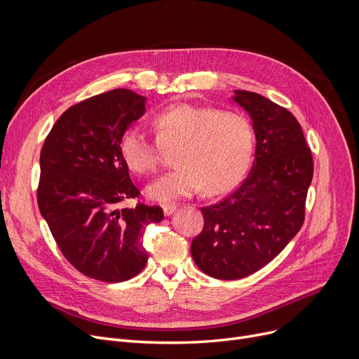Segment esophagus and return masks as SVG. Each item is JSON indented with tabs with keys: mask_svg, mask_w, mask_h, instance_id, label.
<instances>
[{
	"mask_svg": "<svg viewBox=\"0 0 359 359\" xmlns=\"http://www.w3.org/2000/svg\"><path fill=\"white\" fill-rule=\"evenodd\" d=\"M176 210H177V205H163V212L165 217H170L172 214H175Z\"/></svg>",
	"mask_w": 359,
	"mask_h": 359,
	"instance_id": "esophagus-1",
	"label": "esophagus"
}]
</instances>
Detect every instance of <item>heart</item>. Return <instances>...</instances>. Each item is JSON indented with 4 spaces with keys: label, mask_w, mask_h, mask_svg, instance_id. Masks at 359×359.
Listing matches in <instances>:
<instances>
[{
    "label": "heart",
    "mask_w": 359,
    "mask_h": 359,
    "mask_svg": "<svg viewBox=\"0 0 359 359\" xmlns=\"http://www.w3.org/2000/svg\"><path fill=\"white\" fill-rule=\"evenodd\" d=\"M157 139L142 128H129L121 141V153L135 173L158 165L163 148L179 145L173 172L161 175L145 187L156 202H172L201 192L218 194L233 186L248 168L252 156V129L236 111L180 103L154 118Z\"/></svg>",
    "instance_id": "b5f03b06"
}]
</instances>
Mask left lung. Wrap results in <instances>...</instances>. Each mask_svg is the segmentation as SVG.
I'll list each match as a JSON object with an SVG mask.
<instances>
[{
  "label": "left lung",
  "instance_id": "left-lung-1",
  "mask_svg": "<svg viewBox=\"0 0 359 359\" xmlns=\"http://www.w3.org/2000/svg\"><path fill=\"white\" fill-rule=\"evenodd\" d=\"M231 100L252 119L255 160L237 191L201 210L205 225L191 246L196 266L225 280L255 273L284 250L303 225L313 179L310 148L287 109L246 90Z\"/></svg>",
  "mask_w": 359,
  "mask_h": 359
}]
</instances>
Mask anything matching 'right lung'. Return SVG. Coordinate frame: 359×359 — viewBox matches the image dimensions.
I'll list each match as a JSON object with an SVG mask.
<instances>
[{
  "label": "right lung",
  "mask_w": 359,
  "mask_h": 359,
  "mask_svg": "<svg viewBox=\"0 0 359 359\" xmlns=\"http://www.w3.org/2000/svg\"><path fill=\"white\" fill-rule=\"evenodd\" d=\"M147 102L115 88L74 104L55 122L41 153L37 203L56 244L83 275L111 284L144 269V229L164 218L160 206L119 208L140 195L121 141Z\"/></svg>",
  "instance_id": "1"
}]
</instances>
